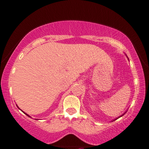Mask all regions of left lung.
Instances as JSON below:
<instances>
[{"label":"left lung","mask_w":149,"mask_h":149,"mask_svg":"<svg viewBox=\"0 0 149 149\" xmlns=\"http://www.w3.org/2000/svg\"><path fill=\"white\" fill-rule=\"evenodd\" d=\"M127 58H128V57H127ZM128 60H129V58H128ZM126 113H127V111H126V112L125 113H123V114H122V116H120L119 117V118H120V117H122V116H124V115H125V114ZM116 118V119H115V120H113V121H115V120H116L117 119H118V118Z\"/></svg>","instance_id":"8db88e82"}]
</instances>
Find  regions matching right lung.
Masks as SVG:
<instances>
[{
    "label": "right lung",
    "instance_id": "right-lung-1",
    "mask_svg": "<svg viewBox=\"0 0 149 149\" xmlns=\"http://www.w3.org/2000/svg\"><path fill=\"white\" fill-rule=\"evenodd\" d=\"M17 107H18V106H17ZM18 109H19V108H18ZM20 110H21V109H20ZM22 112H23V111H22ZM23 113H24V114H25V115H27V116L28 117H30V116H29V115H28V114H27V113H24V112H23ZM30 118H31V117H30ZM36 120H37V119H36Z\"/></svg>",
    "mask_w": 149,
    "mask_h": 149
}]
</instances>
